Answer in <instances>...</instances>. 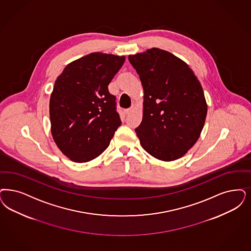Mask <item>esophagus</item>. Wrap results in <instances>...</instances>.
Listing matches in <instances>:
<instances>
[{
  "label": "esophagus",
  "instance_id": "34e87169",
  "mask_svg": "<svg viewBox=\"0 0 251 251\" xmlns=\"http://www.w3.org/2000/svg\"><path fill=\"white\" fill-rule=\"evenodd\" d=\"M134 108H135V107H134V105L130 106V108H128V109H126V110H125V114H127V115H128V114H130V113L132 112V111L134 110Z\"/></svg>",
  "mask_w": 251,
  "mask_h": 251
}]
</instances>
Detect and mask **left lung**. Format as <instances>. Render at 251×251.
Here are the masks:
<instances>
[{
    "mask_svg": "<svg viewBox=\"0 0 251 251\" xmlns=\"http://www.w3.org/2000/svg\"><path fill=\"white\" fill-rule=\"evenodd\" d=\"M144 89L143 120L135 132L148 154L173 161L194 147L203 130L207 105L189 66L158 48L129 55Z\"/></svg>",
    "mask_w": 251,
    "mask_h": 251,
    "instance_id": "1",
    "label": "left lung"
}]
</instances>
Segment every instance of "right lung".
Here are the masks:
<instances>
[{
    "mask_svg": "<svg viewBox=\"0 0 251 251\" xmlns=\"http://www.w3.org/2000/svg\"><path fill=\"white\" fill-rule=\"evenodd\" d=\"M125 56L92 52L72 61L57 77L50 97L51 132L70 160L91 161L109 146L121 126L108 84Z\"/></svg>",
    "mask_w": 251,
    "mask_h": 251,
    "instance_id": "1",
    "label": "right lung"
}]
</instances>
